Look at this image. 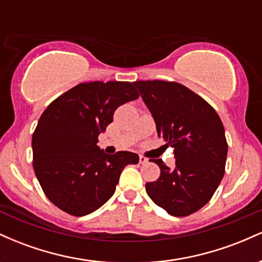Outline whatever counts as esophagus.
Wrapping results in <instances>:
<instances>
[{"label":"esophagus","instance_id":"esophagus-1","mask_svg":"<svg viewBox=\"0 0 262 262\" xmlns=\"http://www.w3.org/2000/svg\"><path fill=\"white\" fill-rule=\"evenodd\" d=\"M148 161H149V160H148V159L145 158V156L139 155V162H140L141 165H143V164H146V162H148Z\"/></svg>","mask_w":262,"mask_h":262}]
</instances>
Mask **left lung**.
I'll use <instances>...</instances> for the list:
<instances>
[{"mask_svg": "<svg viewBox=\"0 0 262 262\" xmlns=\"http://www.w3.org/2000/svg\"><path fill=\"white\" fill-rule=\"evenodd\" d=\"M134 86L154 118L159 138L172 146L176 159L173 169L152 159L160 177L146 183V193L170 215L192 214L209 202L224 176L228 144L223 123L208 102L181 83L152 80L135 81Z\"/></svg>", "mask_w": 262, "mask_h": 262, "instance_id": "obj_1", "label": "left lung"}]
</instances>
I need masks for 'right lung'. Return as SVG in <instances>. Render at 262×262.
<instances>
[{
  "mask_svg": "<svg viewBox=\"0 0 262 262\" xmlns=\"http://www.w3.org/2000/svg\"><path fill=\"white\" fill-rule=\"evenodd\" d=\"M138 97L134 82L93 81L79 83L47 107L33 133V169L58 208L75 217L95 212L113 196L123 169L138 164L134 152L108 155L97 146L114 111Z\"/></svg>",
  "mask_w": 262,
  "mask_h": 262,
  "instance_id": "obj_1",
  "label": "right lung"
}]
</instances>
